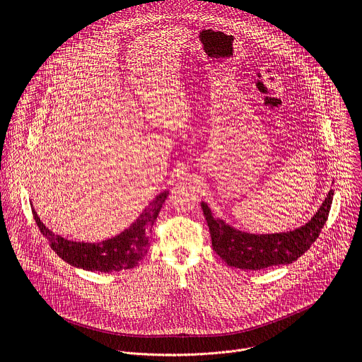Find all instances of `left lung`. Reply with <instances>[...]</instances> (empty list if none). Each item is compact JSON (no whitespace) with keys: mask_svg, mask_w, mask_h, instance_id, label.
<instances>
[{"mask_svg":"<svg viewBox=\"0 0 362 362\" xmlns=\"http://www.w3.org/2000/svg\"><path fill=\"white\" fill-rule=\"evenodd\" d=\"M331 189L317 214L305 225L279 233H249L239 230L221 218H215L208 203L202 202V211L208 222L212 247L229 267L259 271L296 261L317 240L332 204Z\"/></svg>","mask_w":362,"mask_h":362,"instance_id":"1","label":"left lung"}]
</instances>
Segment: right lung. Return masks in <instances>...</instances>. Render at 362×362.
<instances>
[{
	"label": "right lung",
	"mask_w": 362,
	"mask_h": 362,
	"mask_svg": "<svg viewBox=\"0 0 362 362\" xmlns=\"http://www.w3.org/2000/svg\"><path fill=\"white\" fill-rule=\"evenodd\" d=\"M169 190H163L146 206L140 216L123 232L101 242L69 240L51 232L33 208V216L49 246L69 265L98 272H117L139 265L151 242V226L162 209Z\"/></svg>",
	"instance_id": "1"
}]
</instances>
